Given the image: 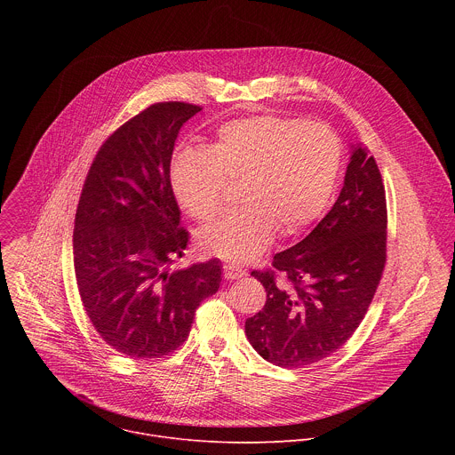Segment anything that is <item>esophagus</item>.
Returning <instances> with one entry per match:
<instances>
[{
  "instance_id": "esophagus-1",
  "label": "esophagus",
  "mask_w": 455,
  "mask_h": 455,
  "mask_svg": "<svg viewBox=\"0 0 455 455\" xmlns=\"http://www.w3.org/2000/svg\"><path fill=\"white\" fill-rule=\"evenodd\" d=\"M223 275H225L227 281H234V279L244 277L246 272L241 270V268H237V267H234V265H230V263H227V265H223Z\"/></svg>"
}]
</instances>
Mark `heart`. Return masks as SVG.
Masks as SVG:
<instances>
[{
  "instance_id": "obj_1",
  "label": "heart",
  "mask_w": 455,
  "mask_h": 455,
  "mask_svg": "<svg viewBox=\"0 0 455 455\" xmlns=\"http://www.w3.org/2000/svg\"><path fill=\"white\" fill-rule=\"evenodd\" d=\"M342 142L328 125L259 115L223 124L207 148L181 149L169 165L178 205L194 220H212L225 180L239 181L243 204L198 234V246L230 263L261 255L275 230L291 237L326 209L342 167Z\"/></svg>"
}]
</instances>
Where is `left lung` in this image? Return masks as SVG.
<instances>
[{"label": "left lung", "mask_w": 455, "mask_h": 455, "mask_svg": "<svg viewBox=\"0 0 455 455\" xmlns=\"http://www.w3.org/2000/svg\"><path fill=\"white\" fill-rule=\"evenodd\" d=\"M387 205L381 174L363 144L351 146L331 211L297 244L274 255V272H251L267 290L246 318L251 347L279 367H304L340 349L360 326L385 267Z\"/></svg>", "instance_id": "obj_1"}]
</instances>
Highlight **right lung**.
<instances>
[{"instance_id": "right-lung-1", "label": "right lung", "mask_w": 455, "mask_h": 455, "mask_svg": "<svg viewBox=\"0 0 455 455\" xmlns=\"http://www.w3.org/2000/svg\"><path fill=\"white\" fill-rule=\"evenodd\" d=\"M200 106L158 102L102 144L76 214L74 265L93 328L129 358H160L188 337L221 283L218 259L171 270L188 234L169 183L174 142Z\"/></svg>"}]
</instances>
